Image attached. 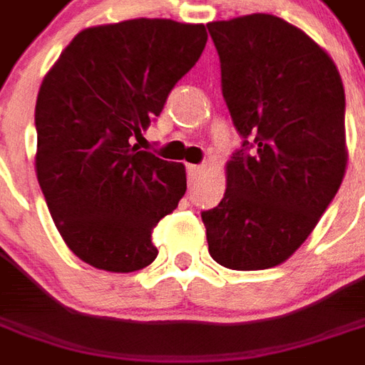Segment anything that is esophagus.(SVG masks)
<instances>
[{"label": "esophagus", "instance_id": "34e87169", "mask_svg": "<svg viewBox=\"0 0 365 365\" xmlns=\"http://www.w3.org/2000/svg\"><path fill=\"white\" fill-rule=\"evenodd\" d=\"M203 172V168L197 166V164H190L187 166V175H190V182H195L197 180V175Z\"/></svg>", "mask_w": 365, "mask_h": 365}]
</instances>
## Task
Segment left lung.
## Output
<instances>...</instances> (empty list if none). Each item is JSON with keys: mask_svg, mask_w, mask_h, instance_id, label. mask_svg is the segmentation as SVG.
Returning a JSON list of instances; mask_svg holds the SVG:
<instances>
[{"mask_svg": "<svg viewBox=\"0 0 365 365\" xmlns=\"http://www.w3.org/2000/svg\"><path fill=\"white\" fill-rule=\"evenodd\" d=\"M207 29L221 58L222 96L245 136L227 162L221 203L201 213L209 254L229 269L274 268L297 252L344 180L342 78L329 52L275 15Z\"/></svg>", "mask_w": 365, "mask_h": 365, "instance_id": "1", "label": "left lung"}]
</instances>
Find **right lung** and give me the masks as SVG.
<instances>
[{
    "label": "right lung",
    "instance_id": "obj_1",
    "mask_svg": "<svg viewBox=\"0 0 365 365\" xmlns=\"http://www.w3.org/2000/svg\"><path fill=\"white\" fill-rule=\"evenodd\" d=\"M205 25L128 19L83 29L44 76L35 170L66 246L97 269L128 274L158 256L152 232L187 190L185 166L135 138L205 48Z\"/></svg>",
    "mask_w": 365,
    "mask_h": 365
}]
</instances>
